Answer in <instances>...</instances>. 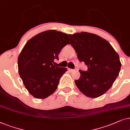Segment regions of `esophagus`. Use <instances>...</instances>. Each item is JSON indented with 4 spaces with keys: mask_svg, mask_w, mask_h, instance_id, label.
<instances>
[{
    "mask_svg": "<svg viewBox=\"0 0 130 130\" xmlns=\"http://www.w3.org/2000/svg\"><path fill=\"white\" fill-rule=\"evenodd\" d=\"M68 71H70V72H74L75 70H73V69H71V68H68Z\"/></svg>",
    "mask_w": 130,
    "mask_h": 130,
    "instance_id": "34e87169",
    "label": "esophagus"
}]
</instances>
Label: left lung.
<instances>
[{
    "label": "left lung",
    "instance_id": "8db88e82",
    "mask_svg": "<svg viewBox=\"0 0 130 130\" xmlns=\"http://www.w3.org/2000/svg\"><path fill=\"white\" fill-rule=\"evenodd\" d=\"M70 43L84 62L87 71L79 70L75 83L81 93L89 98L103 95L111 87L118 76L121 63L118 53L108 41L87 32L69 34Z\"/></svg>",
    "mask_w": 130,
    "mask_h": 130
}]
</instances>
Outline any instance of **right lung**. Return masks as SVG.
I'll return each mask as SVG.
<instances>
[{"label":"right lung","mask_w":130,"mask_h":130,"mask_svg":"<svg viewBox=\"0 0 130 130\" xmlns=\"http://www.w3.org/2000/svg\"><path fill=\"white\" fill-rule=\"evenodd\" d=\"M70 44L68 35L47 30L29 40L18 59V72L32 96L45 99L56 90L66 68L53 65L62 48Z\"/></svg>","instance_id":"1"}]
</instances>
